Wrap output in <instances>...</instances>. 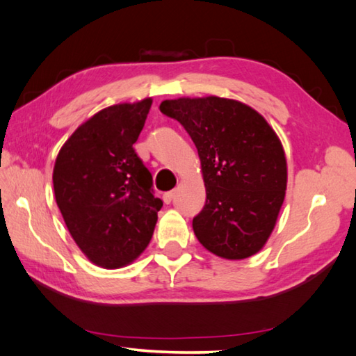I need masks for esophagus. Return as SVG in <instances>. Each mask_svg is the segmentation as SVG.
Wrapping results in <instances>:
<instances>
[{"label": "esophagus", "mask_w": 356, "mask_h": 356, "mask_svg": "<svg viewBox=\"0 0 356 356\" xmlns=\"http://www.w3.org/2000/svg\"><path fill=\"white\" fill-rule=\"evenodd\" d=\"M172 197H174V191H168V193H165V194H163V202L166 203V205H168V203H171Z\"/></svg>", "instance_id": "obj_1"}]
</instances>
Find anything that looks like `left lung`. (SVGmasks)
<instances>
[{
	"label": "left lung",
	"instance_id": "obj_1",
	"mask_svg": "<svg viewBox=\"0 0 356 356\" xmlns=\"http://www.w3.org/2000/svg\"><path fill=\"white\" fill-rule=\"evenodd\" d=\"M159 108L184 125L200 157L207 203L193 218L195 237L226 260L259 252L274 231L287 185L274 128L249 105L218 96L166 99Z\"/></svg>",
	"mask_w": 356,
	"mask_h": 356
}]
</instances>
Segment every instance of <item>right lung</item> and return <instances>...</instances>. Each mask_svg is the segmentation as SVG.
Segmentation results:
<instances>
[{"label": "right lung", "mask_w": 356, "mask_h": 356, "mask_svg": "<svg viewBox=\"0 0 356 356\" xmlns=\"http://www.w3.org/2000/svg\"><path fill=\"white\" fill-rule=\"evenodd\" d=\"M153 99L97 111L65 140L53 168V190L70 236L96 266L119 269L145 251L162 200L136 154Z\"/></svg>", "instance_id": "add662e5"}]
</instances>
